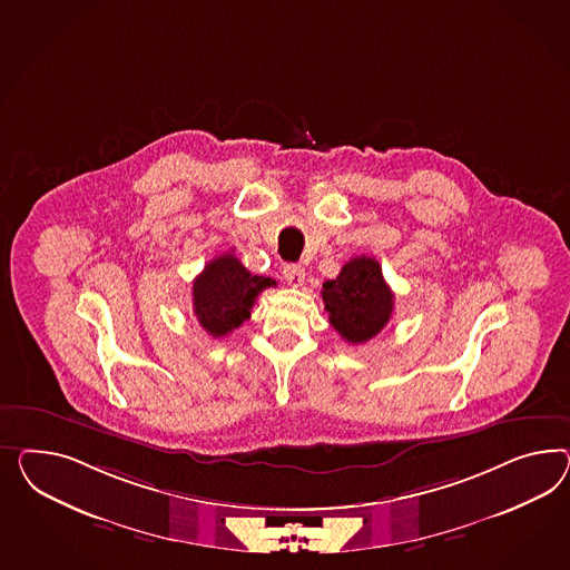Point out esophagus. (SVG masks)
I'll list each match as a JSON object with an SVG mask.
<instances>
[{"mask_svg": "<svg viewBox=\"0 0 570 570\" xmlns=\"http://www.w3.org/2000/svg\"><path fill=\"white\" fill-rule=\"evenodd\" d=\"M282 276L284 279L291 284V286H303V282H305V267L303 265H294V263H288L286 267H284V272H282Z\"/></svg>", "mask_w": 570, "mask_h": 570, "instance_id": "esophagus-1", "label": "esophagus"}]
</instances>
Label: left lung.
I'll return each mask as SVG.
<instances>
[{
    "label": "left lung",
    "mask_w": 570,
    "mask_h": 570,
    "mask_svg": "<svg viewBox=\"0 0 570 570\" xmlns=\"http://www.w3.org/2000/svg\"><path fill=\"white\" fill-rule=\"evenodd\" d=\"M322 298L330 324L351 344L377 336L394 311V294L385 284L380 263L365 255L354 257L338 276L324 282Z\"/></svg>",
    "instance_id": "obj_1"
}]
</instances>
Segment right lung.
Wrapping results in <instances>:
<instances>
[{
	"mask_svg": "<svg viewBox=\"0 0 570 570\" xmlns=\"http://www.w3.org/2000/svg\"><path fill=\"white\" fill-rule=\"evenodd\" d=\"M272 286L276 279L253 276L240 259L224 253L195 277L193 311L209 336L222 338L250 317L257 296Z\"/></svg>",
	"mask_w": 570,
	"mask_h": 570,
	"instance_id": "1",
	"label": "right lung"
}]
</instances>
